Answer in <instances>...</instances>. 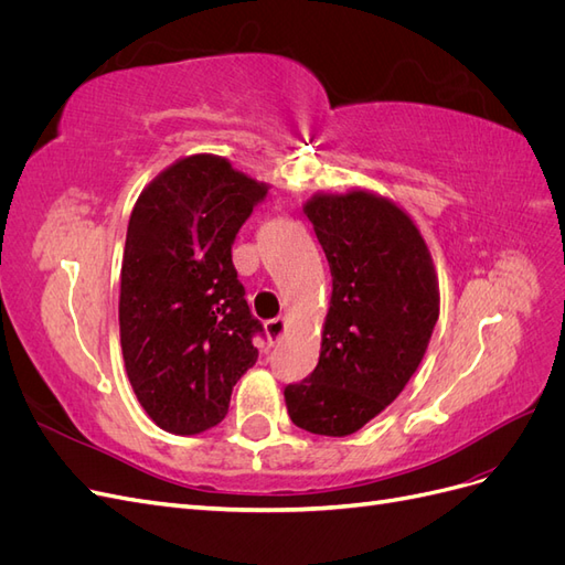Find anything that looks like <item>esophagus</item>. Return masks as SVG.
Returning a JSON list of instances; mask_svg holds the SVG:
<instances>
[{
	"instance_id": "obj_1",
	"label": "esophagus",
	"mask_w": 565,
	"mask_h": 565,
	"mask_svg": "<svg viewBox=\"0 0 565 565\" xmlns=\"http://www.w3.org/2000/svg\"><path fill=\"white\" fill-rule=\"evenodd\" d=\"M264 330H266V337L270 344H278V341L282 339L285 334V318H270L264 322Z\"/></svg>"
}]
</instances>
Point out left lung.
<instances>
[{"mask_svg":"<svg viewBox=\"0 0 565 565\" xmlns=\"http://www.w3.org/2000/svg\"><path fill=\"white\" fill-rule=\"evenodd\" d=\"M332 273L320 358L285 386L289 419L318 436H351L398 398L438 320L424 237L396 204L365 191L306 202Z\"/></svg>","mask_w":565,"mask_h":565,"instance_id":"left-lung-1","label":"left lung"}]
</instances>
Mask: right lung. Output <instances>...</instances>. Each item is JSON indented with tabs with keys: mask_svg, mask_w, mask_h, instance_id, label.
Wrapping results in <instances>:
<instances>
[{
	"mask_svg": "<svg viewBox=\"0 0 565 565\" xmlns=\"http://www.w3.org/2000/svg\"><path fill=\"white\" fill-rule=\"evenodd\" d=\"M268 188L216 156H191L152 181L129 218L119 341L136 398L160 429L193 436L228 413L256 363L264 324L249 311L233 243Z\"/></svg>",
	"mask_w": 565,
	"mask_h": 565,
	"instance_id": "add662e5",
	"label": "right lung"
}]
</instances>
